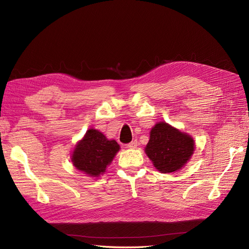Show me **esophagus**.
<instances>
[{
	"label": "esophagus",
	"mask_w": 249,
	"mask_h": 249,
	"mask_svg": "<svg viewBox=\"0 0 249 249\" xmlns=\"http://www.w3.org/2000/svg\"><path fill=\"white\" fill-rule=\"evenodd\" d=\"M138 144H139L138 141H137V140H135V141H132L129 144H127V147H128V148H137Z\"/></svg>",
	"instance_id": "1"
}]
</instances>
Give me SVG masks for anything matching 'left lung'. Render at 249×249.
<instances>
[{"label": "left lung", "mask_w": 249, "mask_h": 249, "mask_svg": "<svg viewBox=\"0 0 249 249\" xmlns=\"http://www.w3.org/2000/svg\"><path fill=\"white\" fill-rule=\"evenodd\" d=\"M194 151V139L165 122L152 127L145 148L154 166L163 174L174 173L185 166Z\"/></svg>", "instance_id": "left-lung-1"}]
</instances>
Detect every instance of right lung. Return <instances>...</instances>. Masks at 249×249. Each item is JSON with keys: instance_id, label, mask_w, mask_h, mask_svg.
Returning a JSON list of instances; mask_svg holds the SVG:
<instances>
[{"instance_id": "obj_1", "label": "right lung", "mask_w": 249, "mask_h": 249, "mask_svg": "<svg viewBox=\"0 0 249 249\" xmlns=\"http://www.w3.org/2000/svg\"><path fill=\"white\" fill-rule=\"evenodd\" d=\"M119 149L120 145L114 140H108L99 130L90 128L75 145L71 161L78 170L89 177H99L105 173Z\"/></svg>"}]
</instances>
